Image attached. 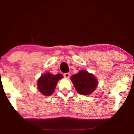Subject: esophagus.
Segmentation results:
<instances>
[{"label": "esophagus", "mask_w": 134, "mask_h": 134, "mask_svg": "<svg viewBox=\"0 0 134 134\" xmlns=\"http://www.w3.org/2000/svg\"><path fill=\"white\" fill-rule=\"evenodd\" d=\"M64 77L65 79H69L70 77V74L69 73H65L64 74Z\"/></svg>", "instance_id": "obj_1"}]
</instances>
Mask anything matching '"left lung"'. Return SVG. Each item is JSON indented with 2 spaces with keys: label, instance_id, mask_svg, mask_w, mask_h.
I'll use <instances>...</instances> for the list:
<instances>
[{
  "label": "left lung",
  "instance_id": "obj_1",
  "mask_svg": "<svg viewBox=\"0 0 134 134\" xmlns=\"http://www.w3.org/2000/svg\"><path fill=\"white\" fill-rule=\"evenodd\" d=\"M76 91L82 95H89L92 93L98 87V82L93 74L87 70H80L77 74L70 78Z\"/></svg>",
  "mask_w": 134,
  "mask_h": 134
}]
</instances>
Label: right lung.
I'll return each mask as SVG.
<instances>
[{"mask_svg": "<svg viewBox=\"0 0 134 134\" xmlns=\"http://www.w3.org/2000/svg\"><path fill=\"white\" fill-rule=\"evenodd\" d=\"M63 78L61 74L53 75L49 72L42 74L37 82L39 91L43 95L49 96L52 94L59 80Z\"/></svg>", "mask_w": 134, "mask_h": 134, "instance_id": "obj_1", "label": "right lung"}]
</instances>
